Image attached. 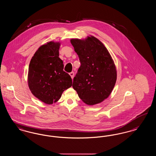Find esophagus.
I'll return each mask as SVG.
<instances>
[{
  "label": "esophagus",
  "mask_w": 156,
  "mask_h": 156,
  "mask_svg": "<svg viewBox=\"0 0 156 156\" xmlns=\"http://www.w3.org/2000/svg\"><path fill=\"white\" fill-rule=\"evenodd\" d=\"M69 74V75L71 76V78H72V79H73V78H74V72H71V73H70Z\"/></svg>",
  "instance_id": "34e87169"
}]
</instances>
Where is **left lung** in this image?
Listing matches in <instances>:
<instances>
[{
    "label": "left lung",
    "instance_id": "obj_1",
    "mask_svg": "<svg viewBox=\"0 0 156 156\" xmlns=\"http://www.w3.org/2000/svg\"><path fill=\"white\" fill-rule=\"evenodd\" d=\"M81 66L74 78L73 87L88 105L107 99L117 80V71L111 55L104 44L93 36L85 40L71 39Z\"/></svg>",
    "mask_w": 156,
    "mask_h": 156
}]
</instances>
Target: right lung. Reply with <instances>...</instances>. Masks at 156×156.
Here are the masks:
<instances>
[{"label": "right lung", "mask_w": 156, "mask_h": 156, "mask_svg": "<svg viewBox=\"0 0 156 156\" xmlns=\"http://www.w3.org/2000/svg\"><path fill=\"white\" fill-rule=\"evenodd\" d=\"M60 45L59 42H50L41 46L29 65V88L37 98L47 105L57 102L62 92L72 86V79L63 71V62L58 57Z\"/></svg>", "instance_id": "add662e5"}]
</instances>
